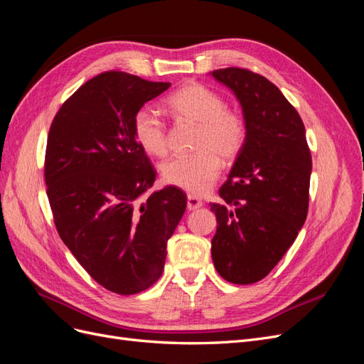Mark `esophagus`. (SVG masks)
Listing matches in <instances>:
<instances>
[{
    "mask_svg": "<svg viewBox=\"0 0 364 364\" xmlns=\"http://www.w3.org/2000/svg\"><path fill=\"white\" fill-rule=\"evenodd\" d=\"M202 205H203V202L199 199V197H196L193 194L188 196V203H186V206H188L190 211H194V209H199Z\"/></svg>",
    "mask_w": 364,
    "mask_h": 364,
    "instance_id": "obj_1",
    "label": "esophagus"
}]
</instances>
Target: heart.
<instances>
[{
	"label": "heart",
	"mask_w": 364,
	"mask_h": 364,
	"mask_svg": "<svg viewBox=\"0 0 364 364\" xmlns=\"http://www.w3.org/2000/svg\"><path fill=\"white\" fill-rule=\"evenodd\" d=\"M168 111L197 124L196 149L191 156H176L162 165V179L191 194L206 193L222 171V158L234 161L245 147L247 126L237 111L228 109L225 98L200 83H188L174 91ZM139 147L151 156L167 153V127L150 107H141L132 121Z\"/></svg>",
	"instance_id": "heart-1"
}]
</instances>
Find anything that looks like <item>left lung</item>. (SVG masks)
Returning <instances> with one entry per match:
<instances>
[{
	"instance_id": "1",
	"label": "left lung",
	"mask_w": 364,
	"mask_h": 364,
	"mask_svg": "<svg viewBox=\"0 0 364 364\" xmlns=\"http://www.w3.org/2000/svg\"><path fill=\"white\" fill-rule=\"evenodd\" d=\"M243 107L245 147L211 203L217 230L211 255L220 277L232 284L266 278L305 223L311 153L302 119L266 77L245 68L211 73Z\"/></svg>"
}]
</instances>
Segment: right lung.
<instances>
[{
  "label": "right lung",
  "mask_w": 364,
  "mask_h": 364,
  "mask_svg": "<svg viewBox=\"0 0 364 364\" xmlns=\"http://www.w3.org/2000/svg\"><path fill=\"white\" fill-rule=\"evenodd\" d=\"M168 87L102 73L60 106L48 132L43 174L54 225L91 278L117 294L144 291L161 278L186 208L176 186L144 197L156 170L132 130L138 109Z\"/></svg>",
  "instance_id": "right-lung-1"
}]
</instances>
